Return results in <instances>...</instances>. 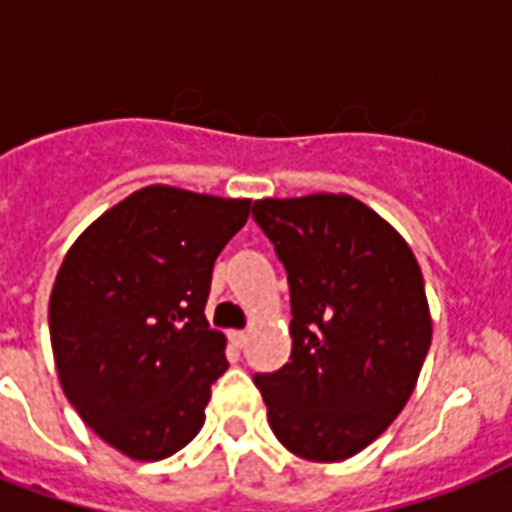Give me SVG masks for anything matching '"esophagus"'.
Returning a JSON list of instances; mask_svg holds the SVG:
<instances>
[{
    "label": "esophagus",
    "mask_w": 512,
    "mask_h": 512,
    "mask_svg": "<svg viewBox=\"0 0 512 512\" xmlns=\"http://www.w3.org/2000/svg\"><path fill=\"white\" fill-rule=\"evenodd\" d=\"M228 340H231L233 348H244V345H247V332H239V329H233L231 335H228Z\"/></svg>",
    "instance_id": "1"
}]
</instances>
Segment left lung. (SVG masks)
<instances>
[{"mask_svg":"<svg viewBox=\"0 0 512 512\" xmlns=\"http://www.w3.org/2000/svg\"><path fill=\"white\" fill-rule=\"evenodd\" d=\"M252 215L292 300V356L255 374L271 430L303 460H348L401 414L428 356L433 319L417 257L348 193L260 199Z\"/></svg>","mask_w":512,"mask_h":512,"instance_id":"1","label":"left lung"}]
</instances>
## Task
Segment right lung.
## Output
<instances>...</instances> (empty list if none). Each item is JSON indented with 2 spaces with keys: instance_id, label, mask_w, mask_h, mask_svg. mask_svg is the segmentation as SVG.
<instances>
[{
  "instance_id": "add662e5",
  "label": "right lung",
  "mask_w": 512,
  "mask_h": 512,
  "mask_svg": "<svg viewBox=\"0 0 512 512\" xmlns=\"http://www.w3.org/2000/svg\"><path fill=\"white\" fill-rule=\"evenodd\" d=\"M252 199L146 185L71 244L50 295L60 388L116 452L156 462L204 425L228 369L225 335L204 316L212 265Z\"/></svg>"
}]
</instances>
